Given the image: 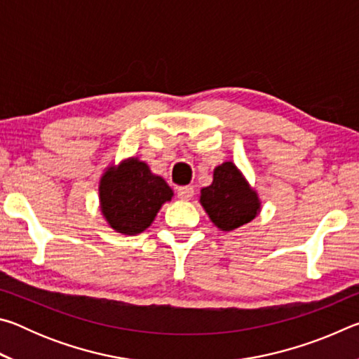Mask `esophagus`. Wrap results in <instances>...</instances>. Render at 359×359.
Returning <instances> with one entry per match:
<instances>
[{
	"instance_id": "obj_1",
	"label": "esophagus",
	"mask_w": 359,
	"mask_h": 359,
	"mask_svg": "<svg viewBox=\"0 0 359 359\" xmlns=\"http://www.w3.org/2000/svg\"><path fill=\"white\" fill-rule=\"evenodd\" d=\"M193 194H194L193 187H180L177 190V196L179 199H182V201H190Z\"/></svg>"
}]
</instances>
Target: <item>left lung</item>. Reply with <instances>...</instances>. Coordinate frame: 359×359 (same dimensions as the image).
Wrapping results in <instances>:
<instances>
[{"mask_svg": "<svg viewBox=\"0 0 359 359\" xmlns=\"http://www.w3.org/2000/svg\"><path fill=\"white\" fill-rule=\"evenodd\" d=\"M199 204L210 222L224 233L250 223L261 212L258 191L233 161L215 166L212 184L199 194Z\"/></svg>", "mask_w": 359, "mask_h": 359, "instance_id": "left-lung-1", "label": "left lung"}]
</instances>
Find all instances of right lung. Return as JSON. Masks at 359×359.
I'll use <instances>...</instances> for the list:
<instances>
[{
  "label": "right lung",
  "mask_w": 359,
  "mask_h": 359,
  "mask_svg": "<svg viewBox=\"0 0 359 359\" xmlns=\"http://www.w3.org/2000/svg\"><path fill=\"white\" fill-rule=\"evenodd\" d=\"M174 196L166 180L150 171L137 156L109 165L98 184L100 210L115 233L136 236L144 233Z\"/></svg>",
  "instance_id": "add662e5"
}]
</instances>
